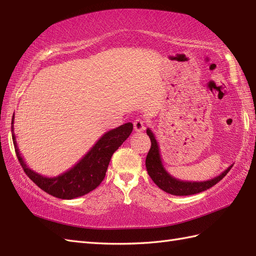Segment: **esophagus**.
Instances as JSON below:
<instances>
[{
  "mask_svg": "<svg viewBox=\"0 0 256 256\" xmlns=\"http://www.w3.org/2000/svg\"><path fill=\"white\" fill-rule=\"evenodd\" d=\"M133 124H134V130L136 132H143L145 130V121L142 118H136Z\"/></svg>",
  "mask_w": 256,
  "mask_h": 256,
  "instance_id": "1",
  "label": "esophagus"
}]
</instances>
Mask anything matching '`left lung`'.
Instances as JSON below:
<instances>
[{
  "mask_svg": "<svg viewBox=\"0 0 256 256\" xmlns=\"http://www.w3.org/2000/svg\"><path fill=\"white\" fill-rule=\"evenodd\" d=\"M146 133L150 138V150L148 152V156H146L145 165L146 170L150 177L152 178L157 186H158L164 192L175 194V196H189L199 194L201 192L211 188L214 186L216 182H219L222 178H224L228 172H230L233 164L226 168L224 172H222L219 176L210 179V180L206 182H184L179 180V179L172 177L170 172H168L164 165H162V157L160 153V146L157 143L156 138L154 133L150 131V128L146 130Z\"/></svg>",
  "mask_w": 256,
  "mask_h": 256,
  "instance_id": "1",
  "label": "left lung"
}]
</instances>
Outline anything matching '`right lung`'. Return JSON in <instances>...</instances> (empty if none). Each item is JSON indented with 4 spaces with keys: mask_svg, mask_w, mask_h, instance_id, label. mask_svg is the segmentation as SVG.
I'll list each match as a JSON object with an SVG mask.
<instances>
[{
    "mask_svg": "<svg viewBox=\"0 0 256 256\" xmlns=\"http://www.w3.org/2000/svg\"><path fill=\"white\" fill-rule=\"evenodd\" d=\"M14 124V114L12 118ZM133 131L132 123H125L121 126L108 131L92 146L91 150L77 164L60 175L45 177L34 172L26 165L16 144L14 126L12 125V138L16 156L25 174L38 187L54 197L60 199H74L89 194L102 182L106 177L111 157Z\"/></svg>",
    "mask_w": 256,
    "mask_h": 256,
    "instance_id": "obj_1",
    "label": "right lung"
}]
</instances>
